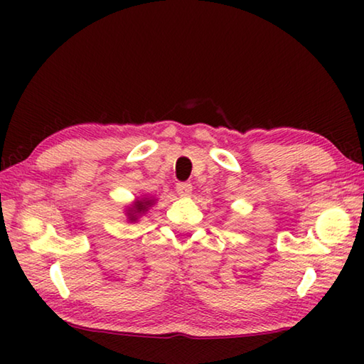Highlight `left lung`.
Here are the masks:
<instances>
[{"instance_id":"obj_1","label":"left lung","mask_w":364,"mask_h":364,"mask_svg":"<svg viewBox=\"0 0 364 364\" xmlns=\"http://www.w3.org/2000/svg\"><path fill=\"white\" fill-rule=\"evenodd\" d=\"M151 204V200H138L136 204H134V210H132V212H134V213H141V212H144L146 208H147V205Z\"/></svg>"}]
</instances>
